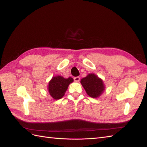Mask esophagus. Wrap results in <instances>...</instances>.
Masks as SVG:
<instances>
[{"label": "esophagus", "mask_w": 147, "mask_h": 147, "mask_svg": "<svg viewBox=\"0 0 147 147\" xmlns=\"http://www.w3.org/2000/svg\"><path fill=\"white\" fill-rule=\"evenodd\" d=\"M80 78L79 77H77L74 78V81L75 82H78L80 81Z\"/></svg>", "instance_id": "obj_1"}]
</instances>
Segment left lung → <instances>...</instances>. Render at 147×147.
Listing matches in <instances>:
<instances>
[{"label":"left lung","mask_w":147,"mask_h":147,"mask_svg":"<svg viewBox=\"0 0 147 147\" xmlns=\"http://www.w3.org/2000/svg\"><path fill=\"white\" fill-rule=\"evenodd\" d=\"M80 83L87 94L92 98H98L105 89L103 80L94 74H89L81 80Z\"/></svg>","instance_id":"1"}]
</instances>
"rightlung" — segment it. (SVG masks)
<instances>
[{
	"label": "right lung",
	"mask_w": 147,
	"mask_h": 147,
	"mask_svg": "<svg viewBox=\"0 0 147 147\" xmlns=\"http://www.w3.org/2000/svg\"><path fill=\"white\" fill-rule=\"evenodd\" d=\"M74 82L72 77L65 78L61 75L53 77L48 84L49 94L55 100L61 99L66 92L69 85Z\"/></svg>",
	"instance_id": "obj_1"
}]
</instances>
